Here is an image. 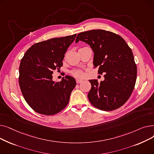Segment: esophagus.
I'll return each instance as SVG.
<instances>
[{
    "mask_svg": "<svg viewBox=\"0 0 154 154\" xmlns=\"http://www.w3.org/2000/svg\"><path fill=\"white\" fill-rule=\"evenodd\" d=\"M82 82V80L79 79H76V82H77V84H79V83Z\"/></svg>",
    "mask_w": 154,
    "mask_h": 154,
    "instance_id": "obj_1",
    "label": "esophagus"
}]
</instances>
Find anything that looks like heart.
Masks as SVG:
<instances>
[{
	"instance_id": "b5f03b06",
	"label": "heart",
	"mask_w": 154,
	"mask_h": 154,
	"mask_svg": "<svg viewBox=\"0 0 154 154\" xmlns=\"http://www.w3.org/2000/svg\"><path fill=\"white\" fill-rule=\"evenodd\" d=\"M70 74L75 77H78V78H81L83 77L84 75V72L79 69H74L72 70L70 72Z\"/></svg>"
}]
</instances>
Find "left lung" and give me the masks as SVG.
I'll return each instance as SVG.
<instances>
[{
    "mask_svg": "<svg viewBox=\"0 0 154 154\" xmlns=\"http://www.w3.org/2000/svg\"><path fill=\"white\" fill-rule=\"evenodd\" d=\"M79 40L91 45L94 52V67H99V74H105V80L100 84L97 80H89L90 102L105 111L122 107L131 95L137 79V66L131 48L122 37L102 29L81 32L75 42Z\"/></svg>",
    "mask_w": 154,
    "mask_h": 154,
    "instance_id": "left-lung-1",
    "label": "left lung"
}]
</instances>
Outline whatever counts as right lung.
Listing matches in <instances>:
<instances>
[{
    "label": "right lung",
    "instance_id": "right-lung-1",
    "mask_svg": "<svg viewBox=\"0 0 154 154\" xmlns=\"http://www.w3.org/2000/svg\"><path fill=\"white\" fill-rule=\"evenodd\" d=\"M77 34L53 38L32 45L19 66V82L24 99L38 114L53 116L66 108L76 85L74 78L66 75L52 81L54 70H59L67 48Z\"/></svg>",
    "mask_w": 154,
    "mask_h": 154
}]
</instances>
